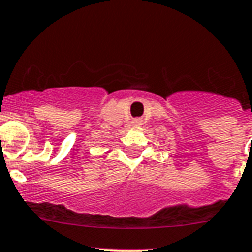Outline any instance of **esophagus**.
<instances>
[{
    "label": "esophagus",
    "instance_id": "34e87169",
    "mask_svg": "<svg viewBox=\"0 0 252 252\" xmlns=\"http://www.w3.org/2000/svg\"><path fill=\"white\" fill-rule=\"evenodd\" d=\"M131 124H133V126L138 128V126H142V121H140V119H134V121L131 122Z\"/></svg>",
    "mask_w": 252,
    "mask_h": 252
}]
</instances>
